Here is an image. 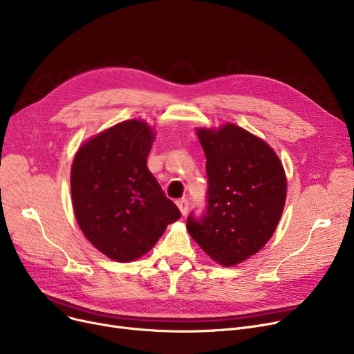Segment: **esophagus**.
<instances>
[{
	"mask_svg": "<svg viewBox=\"0 0 354 354\" xmlns=\"http://www.w3.org/2000/svg\"><path fill=\"white\" fill-rule=\"evenodd\" d=\"M178 208L180 211L182 215H187L188 214V209H189V202L187 199H180L178 201Z\"/></svg>",
	"mask_w": 354,
	"mask_h": 354,
	"instance_id": "1",
	"label": "esophagus"
}]
</instances>
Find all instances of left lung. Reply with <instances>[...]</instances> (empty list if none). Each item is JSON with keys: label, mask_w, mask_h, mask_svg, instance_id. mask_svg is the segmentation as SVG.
<instances>
[{"label": "left lung", "mask_w": 354, "mask_h": 354, "mask_svg": "<svg viewBox=\"0 0 354 354\" xmlns=\"http://www.w3.org/2000/svg\"><path fill=\"white\" fill-rule=\"evenodd\" d=\"M207 158L208 211L187 230L219 266H238L264 248L287 198L284 166L263 139L234 123L196 127Z\"/></svg>", "instance_id": "left-lung-1"}]
</instances>
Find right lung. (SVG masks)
I'll return each instance as SVG.
<instances>
[{"label": "right lung", "instance_id": "right-lung-1", "mask_svg": "<svg viewBox=\"0 0 354 354\" xmlns=\"http://www.w3.org/2000/svg\"><path fill=\"white\" fill-rule=\"evenodd\" d=\"M155 138L147 122L124 120L87 139L73 159L74 216L88 243L118 263L143 257L180 218L146 166Z\"/></svg>", "mask_w": 354, "mask_h": 354}]
</instances>
